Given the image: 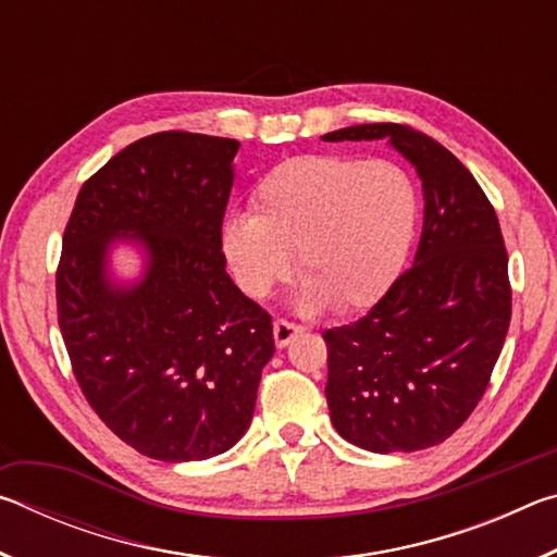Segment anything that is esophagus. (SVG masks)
<instances>
[{
  "label": "esophagus",
  "instance_id": "esophagus-1",
  "mask_svg": "<svg viewBox=\"0 0 557 557\" xmlns=\"http://www.w3.org/2000/svg\"><path fill=\"white\" fill-rule=\"evenodd\" d=\"M272 334H275V344L280 348H285L292 338L301 334V326H297L295 322H287V319H277V322L272 324Z\"/></svg>",
  "mask_w": 557,
  "mask_h": 557
}]
</instances>
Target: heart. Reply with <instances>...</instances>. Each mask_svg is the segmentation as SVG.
<instances>
[{
    "instance_id": "heart-1",
    "label": "heart",
    "mask_w": 557,
    "mask_h": 557,
    "mask_svg": "<svg viewBox=\"0 0 557 557\" xmlns=\"http://www.w3.org/2000/svg\"><path fill=\"white\" fill-rule=\"evenodd\" d=\"M248 213L223 223V256L252 299L292 275L297 256L309 305L356 312L379 301L408 256L418 194L388 159L301 154L260 178Z\"/></svg>"
}]
</instances>
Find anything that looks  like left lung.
I'll list each match as a JSON object with an SVG mask.
<instances>
[{
	"instance_id": "1",
	"label": "left lung",
	"mask_w": 557,
	"mask_h": 557,
	"mask_svg": "<svg viewBox=\"0 0 557 557\" xmlns=\"http://www.w3.org/2000/svg\"><path fill=\"white\" fill-rule=\"evenodd\" d=\"M383 137L422 178L418 250L369 312L322 336L336 432L391 455L440 445L474 412L511 324V282L492 201L437 139L395 122L344 127L322 139Z\"/></svg>"
}]
</instances>
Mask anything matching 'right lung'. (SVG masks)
I'll return each mask as SVG.
<instances>
[{
	"mask_svg": "<svg viewBox=\"0 0 557 557\" xmlns=\"http://www.w3.org/2000/svg\"><path fill=\"white\" fill-rule=\"evenodd\" d=\"M238 143L157 132L83 184L63 233L55 307L71 369L98 418L145 457L209 459L252 420L272 317L225 272L221 225ZM148 250L135 288H115L107 248Z\"/></svg>",
	"mask_w": 557,
	"mask_h": 557,
	"instance_id": "1",
	"label": "right lung"
}]
</instances>
